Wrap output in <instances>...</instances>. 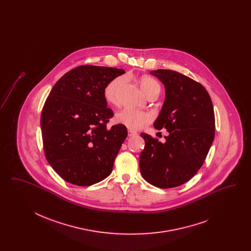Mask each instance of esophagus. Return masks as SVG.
<instances>
[{
    "mask_svg": "<svg viewBox=\"0 0 251 251\" xmlns=\"http://www.w3.org/2000/svg\"><path fill=\"white\" fill-rule=\"evenodd\" d=\"M128 135H129L130 137H131V136H135V135H137V132L129 130V131H128Z\"/></svg>",
    "mask_w": 251,
    "mask_h": 251,
    "instance_id": "34e87169",
    "label": "esophagus"
}]
</instances>
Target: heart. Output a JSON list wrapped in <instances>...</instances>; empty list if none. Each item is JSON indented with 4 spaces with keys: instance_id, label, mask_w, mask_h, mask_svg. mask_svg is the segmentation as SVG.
<instances>
[{
    "instance_id": "obj_1",
    "label": "heart",
    "mask_w": 251,
    "mask_h": 251,
    "mask_svg": "<svg viewBox=\"0 0 251 251\" xmlns=\"http://www.w3.org/2000/svg\"><path fill=\"white\" fill-rule=\"evenodd\" d=\"M125 79L123 76H119L110 81L103 91L105 100L111 104H117L119 101V90L121 84L124 83ZM140 87L144 93L147 96L152 93H157L159 95L161 91V85L155 79L150 76H144L139 80ZM116 121L130 129L131 131H137L143 128L145 125L149 124L151 121V116L149 113L133 110L130 108H125L121 110L116 115Z\"/></svg>"
}]
</instances>
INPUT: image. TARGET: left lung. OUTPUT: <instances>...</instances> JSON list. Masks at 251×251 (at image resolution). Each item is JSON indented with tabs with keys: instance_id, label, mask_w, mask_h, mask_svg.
<instances>
[{
	"instance_id": "obj_1",
	"label": "left lung",
	"mask_w": 251,
	"mask_h": 251,
	"mask_svg": "<svg viewBox=\"0 0 251 251\" xmlns=\"http://www.w3.org/2000/svg\"><path fill=\"white\" fill-rule=\"evenodd\" d=\"M166 88L162 110L153 123L169 132L166 143L150 134L139 160L144 179L159 188H172L193 178L202 167L215 138L214 106L202 84L169 70L151 72Z\"/></svg>"
}]
</instances>
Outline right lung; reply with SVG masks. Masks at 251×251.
Returning a JSON list of instances; mask_svg holds the SVG:
<instances>
[{
  "label": "right lung",
  "instance_id": "1",
  "mask_svg": "<svg viewBox=\"0 0 251 251\" xmlns=\"http://www.w3.org/2000/svg\"><path fill=\"white\" fill-rule=\"evenodd\" d=\"M124 70L80 66L62 76L42 109L40 126L49 164L66 181L89 186L107 178L127 128H106L114 116L103 95L106 84Z\"/></svg>",
  "mask_w": 251,
  "mask_h": 251
}]
</instances>
